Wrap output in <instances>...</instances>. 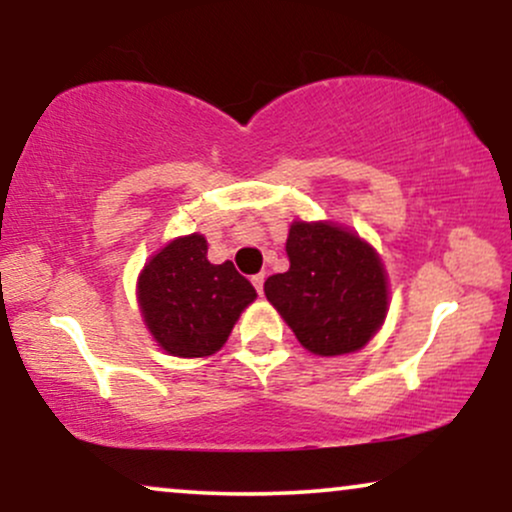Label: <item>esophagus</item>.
<instances>
[{
  "label": "esophagus",
  "instance_id": "obj_1",
  "mask_svg": "<svg viewBox=\"0 0 512 512\" xmlns=\"http://www.w3.org/2000/svg\"><path fill=\"white\" fill-rule=\"evenodd\" d=\"M264 279H267V274H264V272H260V274L252 276V286H255L257 293H262V291H264Z\"/></svg>",
  "mask_w": 512,
  "mask_h": 512
}]
</instances>
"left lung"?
Listing matches in <instances>:
<instances>
[{"label":"left lung","mask_w":512,"mask_h":512,"mask_svg":"<svg viewBox=\"0 0 512 512\" xmlns=\"http://www.w3.org/2000/svg\"><path fill=\"white\" fill-rule=\"evenodd\" d=\"M289 272L264 281V296L305 349L358 351L383 325L387 281L368 243L334 223L296 221L286 240Z\"/></svg>","instance_id":"8db88e82"}]
</instances>
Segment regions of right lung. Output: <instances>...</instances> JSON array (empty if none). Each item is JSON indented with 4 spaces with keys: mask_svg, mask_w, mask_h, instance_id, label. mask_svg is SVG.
<instances>
[{
    "mask_svg": "<svg viewBox=\"0 0 512 512\" xmlns=\"http://www.w3.org/2000/svg\"><path fill=\"white\" fill-rule=\"evenodd\" d=\"M255 298L233 262L207 260V240L197 233L168 243L139 276L146 327L168 354L182 358L219 351Z\"/></svg>",
    "mask_w": 512,
    "mask_h": 512,
    "instance_id": "right-lung-1",
    "label": "right lung"
}]
</instances>
